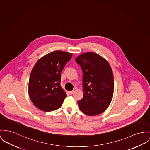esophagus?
I'll list each match as a JSON object with an SVG mask.
<instances>
[{
	"mask_svg": "<svg viewBox=\"0 0 150 150\" xmlns=\"http://www.w3.org/2000/svg\"><path fill=\"white\" fill-rule=\"evenodd\" d=\"M74 92V91H69V93L70 95H72V93H73Z\"/></svg>",
	"mask_w": 150,
	"mask_h": 150,
	"instance_id": "esophagus-1",
	"label": "esophagus"
}]
</instances>
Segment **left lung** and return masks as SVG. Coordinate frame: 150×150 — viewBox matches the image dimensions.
Here are the masks:
<instances>
[{"mask_svg": "<svg viewBox=\"0 0 150 150\" xmlns=\"http://www.w3.org/2000/svg\"><path fill=\"white\" fill-rule=\"evenodd\" d=\"M83 71L84 95L78 102L81 111L88 116L99 115L111 102L114 88V75L108 62L93 52L81 54L75 59Z\"/></svg>", "mask_w": 150, "mask_h": 150, "instance_id": "8db88e82", "label": "left lung"}]
</instances>
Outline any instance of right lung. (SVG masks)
<instances>
[{"label": "right lung", "mask_w": 150, "mask_h": 150, "mask_svg": "<svg viewBox=\"0 0 150 150\" xmlns=\"http://www.w3.org/2000/svg\"><path fill=\"white\" fill-rule=\"evenodd\" d=\"M72 57L71 53L55 51L39 59L31 71L28 94L35 106L50 112L61 107L67 96L60 86L61 72Z\"/></svg>", "instance_id": "obj_1"}]
</instances>
